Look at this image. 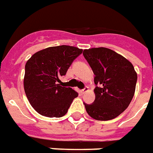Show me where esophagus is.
Wrapping results in <instances>:
<instances>
[{
    "instance_id": "34e87169",
    "label": "esophagus",
    "mask_w": 153,
    "mask_h": 153,
    "mask_svg": "<svg viewBox=\"0 0 153 153\" xmlns=\"http://www.w3.org/2000/svg\"><path fill=\"white\" fill-rule=\"evenodd\" d=\"M88 90H89V87H88V86H85V87L84 89H83V90H81V93H82V94H85V93H86V92H87Z\"/></svg>"
}]
</instances>
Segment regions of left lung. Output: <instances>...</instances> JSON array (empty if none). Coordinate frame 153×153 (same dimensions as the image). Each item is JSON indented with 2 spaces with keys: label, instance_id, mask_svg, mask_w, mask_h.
Returning <instances> with one entry per match:
<instances>
[{
  "label": "left lung",
  "instance_id": "8db88e82",
  "mask_svg": "<svg viewBox=\"0 0 153 153\" xmlns=\"http://www.w3.org/2000/svg\"><path fill=\"white\" fill-rule=\"evenodd\" d=\"M83 55L93 70L94 84L93 104L85 110L93 119H114L128 108L135 92L137 73L125 57L104 47L84 50Z\"/></svg>",
  "mask_w": 153,
  "mask_h": 153
}]
</instances>
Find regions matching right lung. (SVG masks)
Returning a JSON list of instances; mask_svg holds the SVG:
<instances>
[{"label": "right lung", "mask_w": 153, "mask_h": 153, "mask_svg": "<svg viewBox=\"0 0 153 153\" xmlns=\"http://www.w3.org/2000/svg\"><path fill=\"white\" fill-rule=\"evenodd\" d=\"M82 51L69 45L52 46L36 52L27 61L23 87L30 104L39 114L61 117L68 112L78 94L62 86L60 78Z\"/></svg>", "instance_id": "right-lung-1"}]
</instances>
